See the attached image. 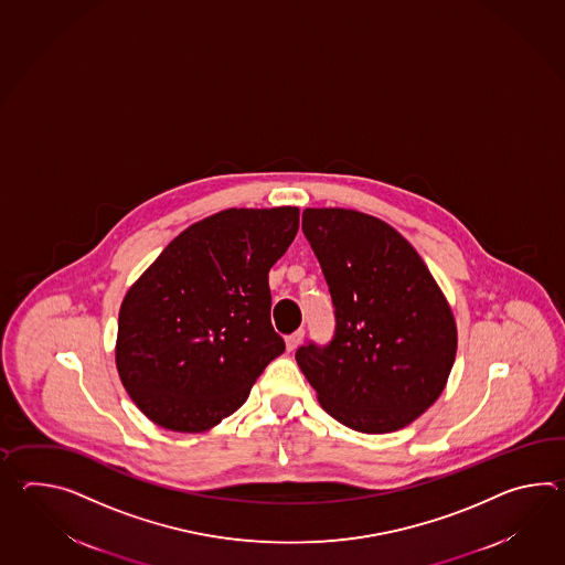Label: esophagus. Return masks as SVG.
I'll return each mask as SVG.
<instances>
[{"mask_svg": "<svg viewBox=\"0 0 565 565\" xmlns=\"http://www.w3.org/2000/svg\"><path fill=\"white\" fill-rule=\"evenodd\" d=\"M303 328H300V330H296L294 334H289L288 339H286V347H288V351H296L298 347H300L301 340H303Z\"/></svg>", "mask_w": 565, "mask_h": 565, "instance_id": "obj_1", "label": "esophagus"}]
</instances>
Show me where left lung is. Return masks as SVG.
I'll return each instance as SVG.
<instances>
[{"instance_id":"obj_1","label":"left lung","mask_w":565,"mask_h":565,"mask_svg":"<svg viewBox=\"0 0 565 565\" xmlns=\"http://www.w3.org/2000/svg\"><path fill=\"white\" fill-rule=\"evenodd\" d=\"M308 238L334 306V337L296 351L318 402L342 426L387 434L412 424L446 387L456 322L414 247L375 216L306 209Z\"/></svg>"}]
</instances>
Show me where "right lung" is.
I'll use <instances>...</instances> for the list:
<instances>
[{
	"label": "right lung",
	"instance_id": "right-lung-1",
	"mask_svg": "<svg viewBox=\"0 0 565 565\" xmlns=\"http://www.w3.org/2000/svg\"><path fill=\"white\" fill-rule=\"evenodd\" d=\"M298 226L296 206L213 214L182 231L127 291L115 361L153 424L211 429L286 351L271 327L269 269Z\"/></svg>",
	"mask_w": 565,
	"mask_h": 565
}]
</instances>
